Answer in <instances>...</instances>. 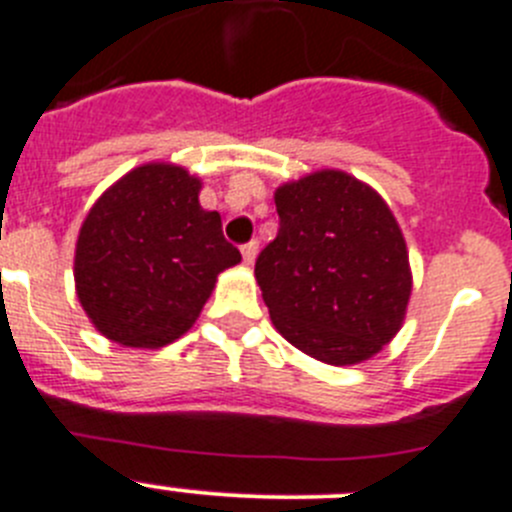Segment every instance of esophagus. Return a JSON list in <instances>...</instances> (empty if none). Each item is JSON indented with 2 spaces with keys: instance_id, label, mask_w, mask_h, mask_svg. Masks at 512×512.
Listing matches in <instances>:
<instances>
[{
  "instance_id": "34e87169",
  "label": "esophagus",
  "mask_w": 512,
  "mask_h": 512,
  "mask_svg": "<svg viewBox=\"0 0 512 512\" xmlns=\"http://www.w3.org/2000/svg\"><path fill=\"white\" fill-rule=\"evenodd\" d=\"M241 253H243V261H246V266H251L253 261H256V253H259V241L246 243V246L241 248Z\"/></svg>"
}]
</instances>
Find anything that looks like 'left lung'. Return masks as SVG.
<instances>
[{
  "label": "left lung",
  "instance_id": "obj_1",
  "mask_svg": "<svg viewBox=\"0 0 512 512\" xmlns=\"http://www.w3.org/2000/svg\"><path fill=\"white\" fill-rule=\"evenodd\" d=\"M274 203L279 233L253 274L279 335L327 365L381 353L414 284L386 200L348 172L317 170L276 187Z\"/></svg>",
  "mask_w": 512,
  "mask_h": 512
}]
</instances>
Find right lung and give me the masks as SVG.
I'll return each instance as SVG.
<instances>
[{"instance_id": "obj_1", "label": "right lung", "mask_w": 512, "mask_h": 512, "mask_svg": "<svg viewBox=\"0 0 512 512\" xmlns=\"http://www.w3.org/2000/svg\"><path fill=\"white\" fill-rule=\"evenodd\" d=\"M200 177L172 162L134 167L88 210L75 241V294L98 332L126 348L185 335L218 274L241 261Z\"/></svg>"}]
</instances>
